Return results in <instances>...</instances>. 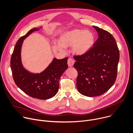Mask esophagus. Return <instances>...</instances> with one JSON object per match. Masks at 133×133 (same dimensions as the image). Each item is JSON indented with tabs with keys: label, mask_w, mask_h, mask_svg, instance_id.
I'll list each match as a JSON object with an SVG mask.
<instances>
[{
	"label": "esophagus",
	"mask_w": 133,
	"mask_h": 133,
	"mask_svg": "<svg viewBox=\"0 0 133 133\" xmlns=\"http://www.w3.org/2000/svg\"><path fill=\"white\" fill-rule=\"evenodd\" d=\"M74 63V61L72 58H69L68 60V64L69 67L73 66V64Z\"/></svg>",
	"instance_id": "34e87169"
}]
</instances>
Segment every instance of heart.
Here are the masks:
<instances>
[{
    "mask_svg": "<svg viewBox=\"0 0 133 133\" xmlns=\"http://www.w3.org/2000/svg\"><path fill=\"white\" fill-rule=\"evenodd\" d=\"M94 42L95 37L92 32L74 29L63 34L60 37V43H58L57 46L61 51H64V48L72 46L74 54L82 56L91 50Z\"/></svg>",
    "mask_w": 133,
    "mask_h": 133,
    "instance_id": "obj_1",
    "label": "heart"
}]
</instances>
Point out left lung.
Segmentation results:
<instances>
[{
    "instance_id": "1",
    "label": "left lung",
    "mask_w": 133,
    "mask_h": 133,
    "mask_svg": "<svg viewBox=\"0 0 133 133\" xmlns=\"http://www.w3.org/2000/svg\"><path fill=\"white\" fill-rule=\"evenodd\" d=\"M98 38L87 54L74 56V67L78 72L76 87L88 97L99 96L114 84L117 73L119 52L113 36L108 31L93 26Z\"/></svg>"
}]
</instances>
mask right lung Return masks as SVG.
I'll return each instance as SVG.
<instances>
[{
  "mask_svg": "<svg viewBox=\"0 0 133 133\" xmlns=\"http://www.w3.org/2000/svg\"><path fill=\"white\" fill-rule=\"evenodd\" d=\"M40 28H35L17 42L10 61V67L14 80L17 86L32 97L47 99L54 97L59 88V79L68 69V58H54L48 67L40 73H32L26 70L21 62V51L24 40Z\"/></svg>",
  "mask_w": 133,
  "mask_h": 133,
  "instance_id": "right-lung-1",
  "label": "right lung"
}]
</instances>
